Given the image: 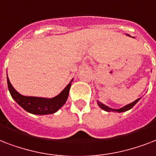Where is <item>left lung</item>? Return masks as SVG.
<instances>
[{"label":"left lung","instance_id":"left-lung-1","mask_svg":"<svg viewBox=\"0 0 156 156\" xmlns=\"http://www.w3.org/2000/svg\"><path fill=\"white\" fill-rule=\"evenodd\" d=\"M140 100V98H137V100H135L134 102H133L132 103H129V104L126 105V106H124V107H123L122 108H119V109H112V108H110V107H107L106 105L102 104V103H101V102H99L98 101V105L99 106L100 108H102V110H104V111H106V112H126V111H129V110H130L131 108H133V106H134L136 103H137L138 101Z\"/></svg>","mask_w":156,"mask_h":156}]
</instances>
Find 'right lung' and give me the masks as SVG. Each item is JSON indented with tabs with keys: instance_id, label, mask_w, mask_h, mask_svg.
I'll return each mask as SVG.
<instances>
[{
	"instance_id": "add662e5",
	"label": "right lung",
	"mask_w": 156,
	"mask_h": 156,
	"mask_svg": "<svg viewBox=\"0 0 156 156\" xmlns=\"http://www.w3.org/2000/svg\"><path fill=\"white\" fill-rule=\"evenodd\" d=\"M72 80H71L67 87L58 95H57L56 97L52 98H45L27 97V96L20 94L14 89V87L12 86L9 78L7 76L8 89H9L11 97L25 111L35 115L54 114L58 112L67 101L68 94H69L70 88L72 85L71 83Z\"/></svg>"
}]
</instances>
